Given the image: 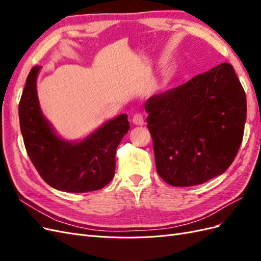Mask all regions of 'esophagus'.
Segmentation results:
<instances>
[{
    "label": "esophagus",
    "instance_id": "esophagus-1",
    "mask_svg": "<svg viewBox=\"0 0 261 261\" xmlns=\"http://www.w3.org/2000/svg\"><path fill=\"white\" fill-rule=\"evenodd\" d=\"M132 122L135 124V125H144V116H143V114H140V113L134 114V116L132 118Z\"/></svg>",
    "mask_w": 261,
    "mask_h": 261
}]
</instances>
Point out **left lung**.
Returning <instances> with one entry per match:
<instances>
[{
	"instance_id": "8db88e82",
	"label": "left lung",
	"mask_w": 261,
	"mask_h": 261,
	"mask_svg": "<svg viewBox=\"0 0 261 261\" xmlns=\"http://www.w3.org/2000/svg\"><path fill=\"white\" fill-rule=\"evenodd\" d=\"M159 176L172 186L204 183L230 167L247 105L233 66L222 63L145 103Z\"/></svg>"
}]
</instances>
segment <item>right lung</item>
<instances>
[{
    "label": "right lung",
    "mask_w": 261,
    "mask_h": 261,
    "mask_svg": "<svg viewBox=\"0 0 261 261\" xmlns=\"http://www.w3.org/2000/svg\"><path fill=\"white\" fill-rule=\"evenodd\" d=\"M39 69L31 68L18 105L20 130L31 162L45 183L59 191L88 193L103 188L114 177L116 148L129 129L127 115H118L81 143L62 140L39 108Z\"/></svg>",
    "instance_id": "add662e5"
}]
</instances>
